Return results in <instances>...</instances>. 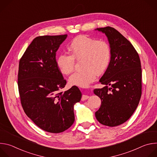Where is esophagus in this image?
Here are the masks:
<instances>
[{
	"instance_id": "esophagus-1",
	"label": "esophagus",
	"mask_w": 157,
	"mask_h": 157,
	"mask_svg": "<svg viewBox=\"0 0 157 157\" xmlns=\"http://www.w3.org/2000/svg\"><path fill=\"white\" fill-rule=\"evenodd\" d=\"M89 98V96H87V95H82V98H81V100H82V101H85V100Z\"/></svg>"
}]
</instances>
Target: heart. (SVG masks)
<instances>
[{
  "instance_id": "obj_1",
  "label": "heart",
  "mask_w": 157,
  "mask_h": 157,
  "mask_svg": "<svg viewBox=\"0 0 157 157\" xmlns=\"http://www.w3.org/2000/svg\"><path fill=\"white\" fill-rule=\"evenodd\" d=\"M68 50L70 55L61 54L56 60L58 68L65 75L71 74L75 68V59H81L82 69L75 72L70 78L71 84L87 86L94 80L96 72L101 74L109 64L111 50L109 44L104 40H96L85 35L75 38Z\"/></svg>"
}]
</instances>
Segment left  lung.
Here are the masks:
<instances>
[{
    "mask_svg": "<svg viewBox=\"0 0 157 157\" xmlns=\"http://www.w3.org/2000/svg\"><path fill=\"white\" fill-rule=\"evenodd\" d=\"M107 37L111 58L100 79L104 85L95 89L101 105L95 116L102 125L115 127L126 122L137 109L142 94V68L138 53L132 43L115 29L98 28Z\"/></svg>",
    "mask_w": 157,
    "mask_h": 157,
    "instance_id": "8db88e82",
    "label": "left lung"
}]
</instances>
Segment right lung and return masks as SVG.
<instances>
[{
	"instance_id": "right-lung-1",
	"label": "right lung",
	"mask_w": 157,
	"mask_h": 157,
	"mask_svg": "<svg viewBox=\"0 0 157 157\" xmlns=\"http://www.w3.org/2000/svg\"><path fill=\"white\" fill-rule=\"evenodd\" d=\"M66 37H36L19 61L18 87L25 113L38 127L54 133L73 125L74 105L82 96L76 86L60 91L66 81L58 68L56 52Z\"/></svg>"
}]
</instances>
